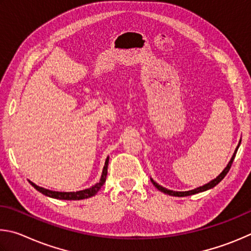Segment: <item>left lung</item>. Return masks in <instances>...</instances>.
<instances>
[{
    "mask_svg": "<svg viewBox=\"0 0 251 251\" xmlns=\"http://www.w3.org/2000/svg\"><path fill=\"white\" fill-rule=\"evenodd\" d=\"M239 144H240V142H239ZM239 144H238V147H239ZM238 147H237L236 151H235V153H234V155H232L231 160L229 161V163L227 164V166H226V168H225V170H224L223 172H222L221 174H219L216 178L213 179V181H210V182H209V183H207V184H205L204 186L197 187V188H195V190L187 191V192H174V191L166 190V188H164V187L160 186L159 184L155 183L154 181H153V179H151V182L153 183V185H154V186L157 188V190L161 191V192H163V193H165V194H169V195H171V196H178V197H183V196H188V195L196 194V193H201V192L207 191V190H209V188H213L214 186H216L217 184H218L219 182H221L224 177L226 176V174L228 173V171L230 170V166H231V164H232V161H234V159H235V156H236V153H237V150H238Z\"/></svg>",
    "mask_w": 251,
    "mask_h": 251,
    "instance_id": "obj_1",
    "label": "left lung"
}]
</instances>
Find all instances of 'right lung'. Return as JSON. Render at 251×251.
Returning a JSON list of instances; mask_svg holds the SVG:
<instances>
[{
	"label": "right lung",
	"mask_w": 251,
	"mask_h": 251,
	"mask_svg": "<svg viewBox=\"0 0 251 251\" xmlns=\"http://www.w3.org/2000/svg\"><path fill=\"white\" fill-rule=\"evenodd\" d=\"M108 162H109V157H107V160L104 162V166L102 170V174H101L100 181L99 183L95 184L94 186H91L90 188H87V190L83 191H78V192H70V193H66V192H55V191H50L46 190V188L39 187L37 185H35L33 182H29L34 188H36L38 192H41L42 194L52 197V199H57V200H66V201H79V200H85L88 199V197H91L97 194L101 186L103 185V183L105 182V177H107V172H108Z\"/></svg>",
	"instance_id": "1"
}]
</instances>
